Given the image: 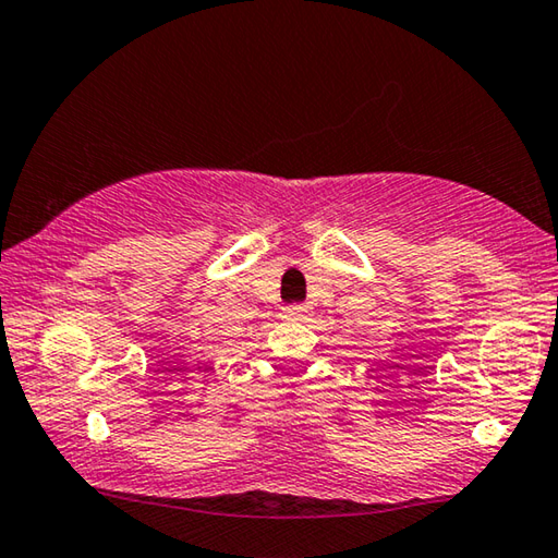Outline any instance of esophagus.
I'll return each mask as SVG.
<instances>
[{
  "instance_id": "obj_1",
  "label": "esophagus",
  "mask_w": 558,
  "mask_h": 558,
  "mask_svg": "<svg viewBox=\"0 0 558 558\" xmlns=\"http://www.w3.org/2000/svg\"><path fill=\"white\" fill-rule=\"evenodd\" d=\"M307 314H310L307 305H292V307H286L282 317H286V319H305Z\"/></svg>"
}]
</instances>
